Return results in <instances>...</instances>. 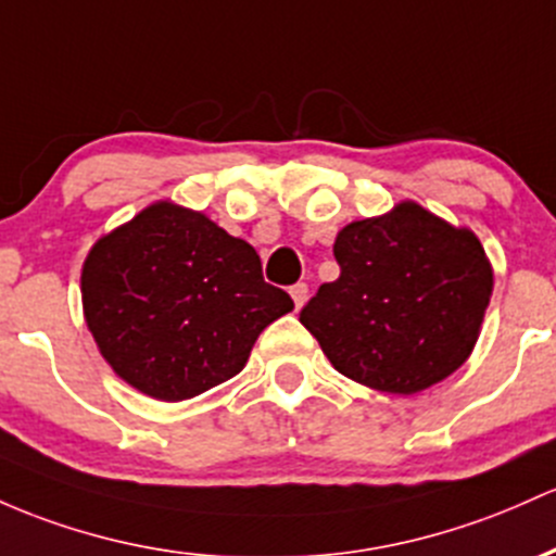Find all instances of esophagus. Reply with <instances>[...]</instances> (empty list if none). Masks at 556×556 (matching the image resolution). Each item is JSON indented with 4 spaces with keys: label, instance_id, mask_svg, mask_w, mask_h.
Listing matches in <instances>:
<instances>
[{
    "label": "esophagus",
    "instance_id": "34e87169",
    "mask_svg": "<svg viewBox=\"0 0 556 556\" xmlns=\"http://www.w3.org/2000/svg\"><path fill=\"white\" fill-rule=\"evenodd\" d=\"M290 295H292V301H295V308H303L308 301V285H303V282L292 285Z\"/></svg>",
    "mask_w": 556,
    "mask_h": 556
}]
</instances>
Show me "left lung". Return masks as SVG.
Segmentation results:
<instances>
[{"label":"left lung","instance_id":"left-lung-1","mask_svg":"<svg viewBox=\"0 0 556 556\" xmlns=\"http://www.w3.org/2000/svg\"><path fill=\"white\" fill-rule=\"evenodd\" d=\"M340 277L301 311L340 375L414 395L446 380L480 338L493 266L478 235L414 200L334 237Z\"/></svg>","mask_w":556,"mask_h":556}]
</instances>
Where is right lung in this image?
<instances>
[{
	"label": "right lung",
	"instance_id": "obj_1",
	"mask_svg": "<svg viewBox=\"0 0 556 556\" xmlns=\"http://www.w3.org/2000/svg\"><path fill=\"white\" fill-rule=\"evenodd\" d=\"M81 303L110 369L168 404L242 371L258 334L295 308L288 292L264 282L245 240L170 200L91 245Z\"/></svg>",
	"mask_w": 556,
	"mask_h": 556
}]
</instances>
